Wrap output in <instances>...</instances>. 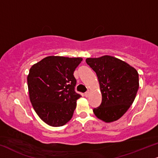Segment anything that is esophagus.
<instances>
[{"label": "esophagus", "instance_id": "1", "mask_svg": "<svg viewBox=\"0 0 158 158\" xmlns=\"http://www.w3.org/2000/svg\"><path fill=\"white\" fill-rule=\"evenodd\" d=\"M90 92H91L90 90H88V91H87L85 93V96L86 97H88L89 96V94H90Z\"/></svg>", "mask_w": 158, "mask_h": 158}]
</instances>
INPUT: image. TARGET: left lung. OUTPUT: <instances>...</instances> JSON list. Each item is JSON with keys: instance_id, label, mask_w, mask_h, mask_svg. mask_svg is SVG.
I'll list each match as a JSON object with an SVG mask.
<instances>
[{"instance_id": "8db88e82", "label": "left lung", "mask_w": 158, "mask_h": 158, "mask_svg": "<svg viewBox=\"0 0 158 158\" xmlns=\"http://www.w3.org/2000/svg\"><path fill=\"white\" fill-rule=\"evenodd\" d=\"M85 61L96 73L102 93L101 105L93 112L105 122L118 120L135 98L139 87L137 70L110 56L88 58Z\"/></svg>"}]
</instances>
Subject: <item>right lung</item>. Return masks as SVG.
Masks as SVG:
<instances>
[{"mask_svg": "<svg viewBox=\"0 0 158 158\" xmlns=\"http://www.w3.org/2000/svg\"><path fill=\"white\" fill-rule=\"evenodd\" d=\"M81 58L48 56L31 67L27 77L33 108L52 127L67 124L73 116L81 95L75 92L74 71Z\"/></svg>", "mask_w": 158, "mask_h": 158, "instance_id": "obj_1", "label": "right lung"}]
</instances>
